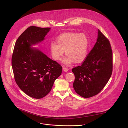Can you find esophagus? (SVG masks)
Instances as JSON below:
<instances>
[{"mask_svg": "<svg viewBox=\"0 0 128 128\" xmlns=\"http://www.w3.org/2000/svg\"><path fill=\"white\" fill-rule=\"evenodd\" d=\"M63 69L64 71L65 72H67L68 71V69L67 68H66V67H63Z\"/></svg>", "mask_w": 128, "mask_h": 128, "instance_id": "esophagus-1", "label": "esophagus"}]
</instances>
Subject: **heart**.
Here are the masks:
<instances>
[{
  "instance_id": "obj_1",
  "label": "heart",
  "mask_w": 128,
  "mask_h": 128,
  "mask_svg": "<svg viewBox=\"0 0 128 128\" xmlns=\"http://www.w3.org/2000/svg\"><path fill=\"white\" fill-rule=\"evenodd\" d=\"M56 40L57 44L52 42L50 44L51 55L54 60L60 61L64 51L66 55L62 62L66 65L71 64L74 61L80 63L86 57L88 48V40L86 34L67 33L59 36Z\"/></svg>"
}]
</instances>
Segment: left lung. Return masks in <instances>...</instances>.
Instances as JSON below:
<instances>
[{"instance_id": "obj_1", "label": "left lung", "mask_w": 128, "mask_h": 128, "mask_svg": "<svg viewBox=\"0 0 128 128\" xmlns=\"http://www.w3.org/2000/svg\"><path fill=\"white\" fill-rule=\"evenodd\" d=\"M72 71L73 84L77 94L84 98L93 97L101 92L112 72V52L108 40L98 29L96 42L82 64Z\"/></svg>"}]
</instances>
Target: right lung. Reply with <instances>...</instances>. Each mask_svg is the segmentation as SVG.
<instances>
[{"instance_id":"1","label":"right lung","mask_w":128,"mask_h":128,"mask_svg":"<svg viewBox=\"0 0 128 128\" xmlns=\"http://www.w3.org/2000/svg\"><path fill=\"white\" fill-rule=\"evenodd\" d=\"M50 28L30 26L16 42L12 59L15 81L28 96L40 99L50 91L62 74V66L38 48H33L44 40Z\"/></svg>"}]
</instances>
